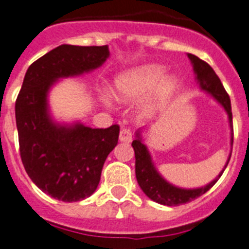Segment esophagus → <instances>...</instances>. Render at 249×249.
Instances as JSON below:
<instances>
[{
  "mask_svg": "<svg viewBox=\"0 0 249 249\" xmlns=\"http://www.w3.org/2000/svg\"><path fill=\"white\" fill-rule=\"evenodd\" d=\"M119 139L121 142H125V143H129L133 139V133L129 128H123L120 130V134H119Z\"/></svg>",
  "mask_w": 249,
  "mask_h": 249,
  "instance_id": "esophagus-1",
  "label": "esophagus"
}]
</instances>
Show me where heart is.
I'll use <instances>...</instances> for the list:
<instances>
[{"mask_svg": "<svg viewBox=\"0 0 249 249\" xmlns=\"http://www.w3.org/2000/svg\"><path fill=\"white\" fill-rule=\"evenodd\" d=\"M164 70L160 66H144L137 70L129 71L116 78L115 93L123 101L138 100L147 95L163 78ZM176 87V82L172 78L164 79L156 89L154 101L150 107H156L158 104L166 101Z\"/></svg>", "mask_w": 249, "mask_h": 249, "instance_id": "b5f03b06", "label": "heart"}]
</instances>
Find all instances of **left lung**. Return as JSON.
Wrapping results in <instances>:
<instances>
[{
    "label": "left lung",
    "mask_w": 249,
    "mask_h": 249,
    "mask_svg": "<svg viewBox=\"0 0 249 249\" xmlns=\"http://www.w3.org/2000/svg\"><path fill=\"white\" fill-rule=\"evenodd\" d=\"M189 58L191 60L192 66H194V71L196 73V78L200 82V87L208 91L209 93H212L214 99L223 105L225 111L228 112L231 126V124H233L231 119L233 118H231V99H229V95L225 91L223 83L220 82V78L216 76V73L214 72L212 67L202 59H200L199 57H196L194 54H189ZM131 145L134 148L135 153V176H137V181L141 186V189L149 199L167 206L182 205V204L192 201V200L197 199L199 196L204 195L220 178L224 170L227 168L228 163H229L231 156V154L228 158L224 170L219 173V176L214 181H212L204 187H200V189L186 190L171 185V183L167 182L166 179L162 178L160 173L157 172L153 163H152L149 152H148L147 147L142 143L139 134H137V139L133 141ZM231 145H233V126H231Z\"/></svg>",
    "instance_id": "left-lung-1"
}]
</instances>
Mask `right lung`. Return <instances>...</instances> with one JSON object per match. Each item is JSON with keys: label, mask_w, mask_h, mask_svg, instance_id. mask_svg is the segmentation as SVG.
Segmentation results:
<instances>
[{"label": "right lung", "mask_w": 249, "mask_h": 249, "mask_svg": "<svg viewBox=\"0 0 249 249\" xmlns=\"http://www.w3.org/2000/svg\"><path fill=\"white\" fill-rule=\"evenodd\" d=\"M108 55L107 45H59L29 67L16 99L25 171L41 191L60 201H79L96 191L106 158L118 144L120 128L116 124L106 129L54 124L48 115V91L58 78L89 72Z\"/></svg>", "instance_id": "add662e5"}]
</instances>
